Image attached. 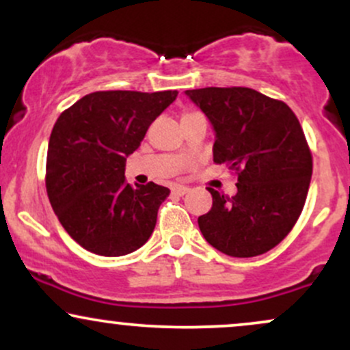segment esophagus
<instances>
[{
  "mask_svg": "<svg viewBox=\"0 0 350 350\" xmlns=\"http://www.w3.org/2000/svg\"><path fill=\"white\" fill-rule=\"evenodd\" d=\"M187 192H189V187H186V186L172 187V194H176V196H184V194H187Z\"/></svg>",
  "mask_w": 350,
  "mask_h": 350,
  "instance_id": "obj_1",
  "label": "esophagus"
}]
</instances>
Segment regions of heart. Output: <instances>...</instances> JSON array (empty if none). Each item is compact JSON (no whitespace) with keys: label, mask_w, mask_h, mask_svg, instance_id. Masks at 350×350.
Returning a JSON list of instances; mask_svg holds the SVG:
<instances>
[{"label":"heart","mask_w":350,"mask_h":350,"mask_svg":"<svg viewBox=\"0 0 350 350\" xmlns=\"http://www.w3.org/2000/svg\"><path fill=\"white\" fill-rule=\"evenodd\" d=\"M191 115H196V113H184V116H191ZM183 116V118H184Z\"/></svg>","instance_id":"heart-1"}]
</instances>
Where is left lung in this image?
I'll return each mask as SVG.
<instances>
[{
  "mask_svg": "<svg viewBox=\"0 0 350 350\" xmlns=\"http://www.w3.org/2000/svg\"><path fill=\"white\" fill-rule=\"evenodd\" d=\"M186 95L215 131L214 163L234 170V198L208 187L212 208L198 219L204 239L237 258L262 255L295 227L306 202L312 156L293 110L247 87H206Z\"/></svg>",
  "mask_w": 350,
  "mask_h": 350,
  "instance_id": "left-lung-1",
  "label": "left lung"
}]
</instances>
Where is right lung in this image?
<instances>
[{
  "instance_id": "right-lung-1",
  "label": "right lung",
  "mask_w": 350,
  "mask_h": 350,
  "mask_svg": "<svg viewBox=\"0 0 350 350\" xmlns=\"http://www.w3.org/2000/svg\"><path fill=\"white\" fill-rule=\"evenodd\" d=\"M176 97L178 90L94 92L60 113L47 146L46 189L59 222L85 250L122 256L151 237L170 189L130 186L124 164Z\"/></svg>"
}]
</instances>
